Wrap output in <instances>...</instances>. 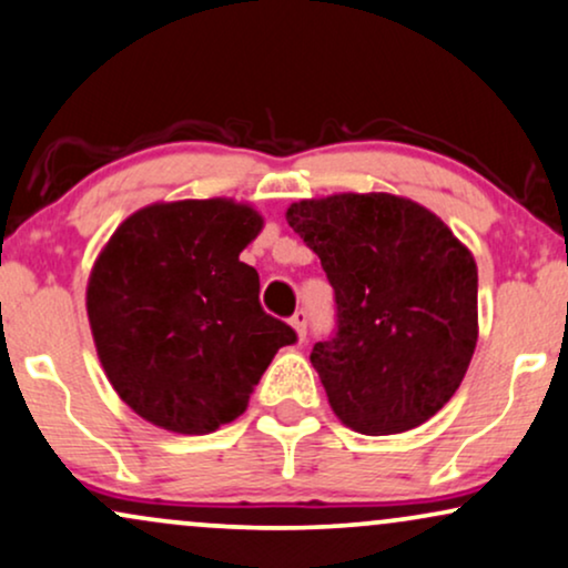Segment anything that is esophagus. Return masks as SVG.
Returning a JSON list of instances; mask_svg holds the SVG:
<instances>
[{
	"label": "esophagus",
	"instance_id": "obj_1",
	"mask_svg": "<svg viewBox=\"0 0 568 568\" xmlns=\"http://www.w3.org/2000/svg\"><path fill=\"white\" fill-rule=\"evenodd\" d=\"M292 326H295L300 342H305V337H307V313H305V307H297L295 316H292Z\"/></svg>",
	"mask_w": 568,
	"mask_h": 568
}]
</instances>
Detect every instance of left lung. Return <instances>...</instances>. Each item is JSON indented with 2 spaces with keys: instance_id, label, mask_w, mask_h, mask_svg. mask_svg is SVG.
I'll use <instances>...</instances> for the list:
<instances>
[{
  "instance_id": "left-lung-1",
  "label": "left lung",
  "mask_w": 568,
  "mask_h": 568,
  "mask_svg": "<svg viewBox=\"0 0 568 568\" xmlns=\"http://www.w3.org/2000/svg\"><path fill=\"white\" fill-rule=\"evenodd\" d=\"M286 221L334 290V332L313 345L311 363L339 422L371 437L429 422L477 347L471 252L395 194L303 200Z\"/></svg>"
}]
</instances>
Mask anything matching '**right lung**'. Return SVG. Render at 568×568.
<instances>
[{
  "label": "right lung",
  "mask_w": 568,
  "mask_h": 568,
  "mask_svg": "<svg viewBox=\"0 0 568 568\" xmlns=\"http://www.w3.org/2000/svg\"><path fill=\"white\" fill-rule=\"evenodd\" d=\"M263 219L231 200L150 205L125 219L87 292L97 353L121 400L150 424L207 434L234 422L295 328L261 305L240 261Z\"/></svg>",
  "instance_id": "obj_1"
}]
</instances>
